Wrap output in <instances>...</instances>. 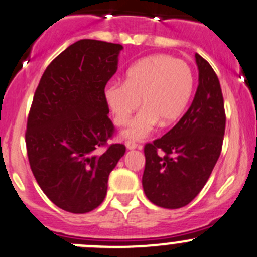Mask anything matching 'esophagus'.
Listing matches in <instances>:
<instances>
[{
	"label": "esophagus",
	"mask_w": 257,
	"mask_h": 257,
	"mask_svg": "<svg viewBox=\"0 0 257 257\" xmlns=\"http://www.w3.org/2000/svg\"><path fill=\"white\" fill-rule=\"evenodd\" d=\"M124 145H126V148L128 149V150H134V149H138L139 148L138 144H136L135 141H131V140L126 141V143H124Z\"/></svg>",
	"instance_id": "1"
}]
</instances>
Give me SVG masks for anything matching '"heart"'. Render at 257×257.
Here are the masks:
<instances>
[{"label":"heart","mask_w":257,"mask_h":257,"mask_svg":"<svg viewBox=\"0 0 257 257\" xmlns=\"http://www.w3.org/2000/svg\"><path fill=\"white\" fill-rule=\"evenodd\" d=\"M189 65L167 54L139 60L124 74V82H111L104 89L106 103L117 126L128 122L131 114L144 107L123 131V136L141 140L156 124L175 123L187 108L193 92Z\"/></svg>","instance_id":"obj_1"}]
</instances>
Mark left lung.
I'll use <instances>...</instances> for the list:
<instances>
[{
	"instance_id": "8db88e82",
	"label": "left lung",
	"mask_w": 257,
	"mask_h": 257,
	"mask_svg": "<svg viewBox=\"0 0 257 257\" xmlns=\"http://www.w3.org/2000/svg\"><path fill=\"white\" fill-rule=\"evenodd\" d=\"M199 83L184 116L163 138L146 144L143 187L163 208L190 203L206 185L219 155L226 128L223 96L213 68L195 54Z\"/></svg>"
}]
</instances>
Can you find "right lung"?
Segmentation results:
<instances>
[{
  "instance_id": "right-lung-1",
  "label": "right lung",
  "mask_w": 257,
  "mask_h": 257,
  "mask_svg": "<svg viewBox=\"0 0 257 257\" xmlns=\"http://www.w3.org/2000/svg\"><path fill=\"white\" fill-rule=\"evenodd\" d=\"M122 49L90 39L72 44L48 65L34 94L25 134L31 172L46 197L70 213L103 202L109 173L126 151L122 144L104 147L114 131L104 87Z\"/></svg>"
}]
</instances>
